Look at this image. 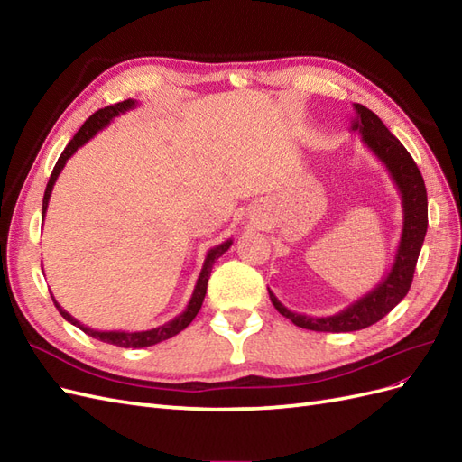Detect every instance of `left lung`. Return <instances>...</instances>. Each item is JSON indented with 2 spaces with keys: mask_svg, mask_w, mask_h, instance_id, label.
I'll list each match as a JSON object with an SVG mask.
<instances>
[{
  "mask_svg": "<svg viewBox=\"0 0 462 462\" xmlns=\"http://www.w3.org/2000/svg\"><path fill=\"white\" fill-rule=\"evenodd\" d=\"M353 109L355 117L351 119V131L358 133L362 138V144L385 165L387 173L393 179V183L401 194V241L397 246L393 265H391V270L382 282L372 291H368L366 295H362L353 304H348L346 309L333 316H306L299 312H291L268 289L270 299L279 314L289 318L295 326L312 331L343 333L365 329L393 310L395 306L407 297V292L411 289L416 262L418 256H420L428 229L426 185L412 156L407 152V148L389 133V129L374 111L360 104H353Z\"/></svg>",
  "mask_w": 462,
  "mask_h": 462,
  "instance_id": "8db88e82",
  "label": "left lung"
}]
</instances>
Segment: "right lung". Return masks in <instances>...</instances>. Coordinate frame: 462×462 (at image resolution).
I'll use <instances>...</instances> for the list:
<instances>
[{
    "mask_svg": "<svg viewBox=\"0 0 462 462\" xmlns=\"http://www.w3.org/2000/svg\"><path fill=\"white\" fill-rule=\"evenodd\" d=\"M136 106H138L136 100H125V102H119V104H114V106H107V107H104V109H97L94 116H90V117L85 121V125H82V127L79 129V133L73 136V141L69 143L67 148L63 150V153L60 156L58 163H55L53 171H51V175H50L48 187H46V192H44V202H42V219L46 217V209H48V204H50V197H51L53 185H55V180H58L60 173L63 171V167H65L67 160L71 158L73 153H75L80 146H85L92 136H96L102 129H106L107 125H109L111 121H114L116 117H119V116H123V114H127L129 109H134ZM231 245H233V241L227 239L226 243H221V245H217V246L208 250L204 265H202L200 275H199V279H197V285H194L192 297H190V300H189V304H187V309H185L183 312H180L179 316H175L173 319L167 321V324L158 326V328H153V329H148V331H97V329H92V328H88V326H85V324H80V321H79L77 318H73L71 314L65 312V310L61 309L58 300H55L53 297H51V299H53L55 309L60 310V314H61L67 321H71L73 326H77L79 329H82L87 335H90V337H94V339H97V341H104V343H109V345H117V346H125V348L152 346V345L162 343V341H165V339H171L173 335H177L179 331H183V329L190 324V321H192L194 318H197V314H199V310H200V306H202V302H204V297H206L208 279H209V273H212L214 263H216V260H217L223 253H227ZM42 272H44V270H42Z\"/></svg>",
    "mask_w": 462,
    "mask_h": 462,
    "instance_id": "right-lung-1",
    "label": "right lung"
}]
</instances>
